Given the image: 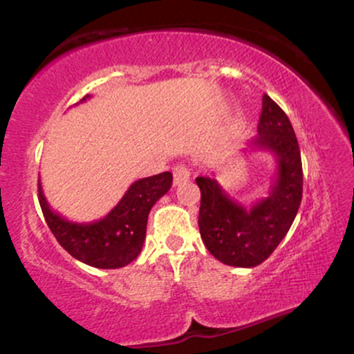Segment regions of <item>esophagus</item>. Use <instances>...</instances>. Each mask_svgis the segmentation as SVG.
<instances>
[{
  "label": "esophagus",
  "mask_w": 354,
  "mask_h": 354,
  "mask_svg": "<svg viewBox=\"0 0 354 354\" xmlns=\"http://www.w3.org/2000/svg\"><path fill=\"white\" fill-rule=\"evenodd\" d=\"M189 176H191L189 169L186 168L185 165H178L176 168L173 169V180H174V186H180L181 183L188 181V180H189Z\"/></svg>",
  "instance_id": "esophagus-1"
}]
</instances>
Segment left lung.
<instances>
[{
  "label": "left lung",
  "instance_id": "1",
  "mask_svg": "<svg viewBox=\"0 0 354 354\" xmlns=\"http://www.w3.org/2000/svg\"><path fill=\"white\" fill-rule=\"evenodd\" d=\"M248 148L271 153L276 160L268 196L251 208L231 200L214 178H196L203 243L219 261L238 268H254L270 258L293 225L303 196L301 153L295 129L268 95L263 96L258 135Z\"/></svg>",
  "mask_w": 354,
  "mask_h": 354
}]
</instances>
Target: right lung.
Listing matches in <instances>:
<instances>
[{
	"mask_svg": "<svg viewBox=\"0 0 354 354\" xmlns=\"http://www.w3.org/2000/svg\"><path fill=\"white\" fill-rule=\"evenodd\" d=\"M84 96L80 103L86 101ZM169 171L138 180L104 218L75 223L51 209L38 181V200L44 219L58 243L78 261L100 270L123 268L140 256L146 238V223L153 205L171 188Z\"/></svg>",
	"mask_w": 354,
	"mask_h": 354,
	"instance_id": "add662e5",
	"label": "right lung"
}]
</instances>
